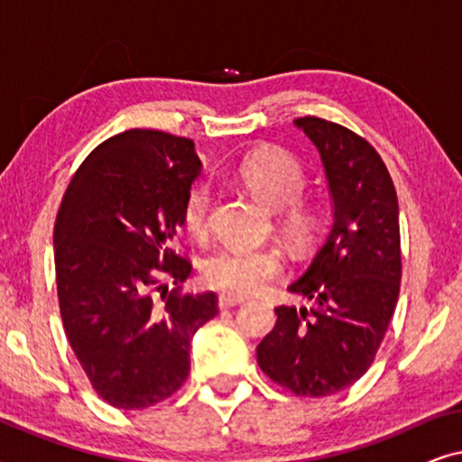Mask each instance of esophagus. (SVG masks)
I'll list each match as a JSON object with an SVG mask.
<instances>
[{
  "label": "esophagus",
  "instance_id": "1",
  "mask_svg": "<svg viewBox=\"0 0 462 462\" xmlns=\"http://www.w3.org/2000/svg\"><path fill=\"white\" fill-rule=\"evenodd\" d=\"M244 300H245L244 296H239V294H231V292L218 294V307H220V309L236 307V305H239V302H244Z\"/></svg>",
  "mask_w": 462,
  "mask_h": 462
}]
</instances>
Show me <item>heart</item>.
<instances>
[{"mask_svg": "<svg viewBox=\"0 0 462 462\" xmlns=\"http://www.w3.org/2000/svg\"><path fill=\"white\" fill-rule=\"evenodd\" d=\"M239 180L280 210V223L296 244L311 242L319 229V214L302 199L309 187V174L292 153L283 149H263L245 157L237 168ZM212 206V187L206 182L189 189L180 204V226L191 237L208 231ZM283 271V254L273 245L223 244L210 250L201 263L204 280L212 288L231 294H256L277 280Z\"/></svg>", "mask_w": 462, "mask_h": 462, "instance_id": "heart-1", "label": "heart"}]
</instances>
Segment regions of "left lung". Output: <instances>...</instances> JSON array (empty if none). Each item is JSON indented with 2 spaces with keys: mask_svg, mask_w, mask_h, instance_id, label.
<instances>
[{
  "mask_svg": "<svg viewBox=\"0 0 462 462\" xmlns=\"http://www.w3.org/2000/svg\"><path fill=\"white\" fill-rule=\"evenodd\" d=\"M318 147L334 199V225L290 290L305 307H275L256 346L261 370L299 397H326L359 381L393 318L402 282L400 208L391 174L372 144L345 125L294 122Z\"/></svg>",
  "mask_w": 462,
  "mask_h": 462,
  "instance_id": "obj_1",
  "label": "left lung"
}]
</instances>
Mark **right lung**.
<instances>
[{
  "label": "right lung",
  "instance_id": "right-lung-1",
  "mask_svg": "<svg viewBox=\"0 0 462 462\" xmlns=\"http://www.w3.org/2000/svg\"><path fill=\"white\" fill-rule=\"evenodd\" d=\"M199 172L189 138L125 130L86 157L56 214L62 328L92 389L116 408L176 393L193 334L218 313L217 294L180 286L191 261L176 250L179 214Z\"/></svg>",
  "mask_w": 462,
  "mask_h": 462
}]
</instances>
